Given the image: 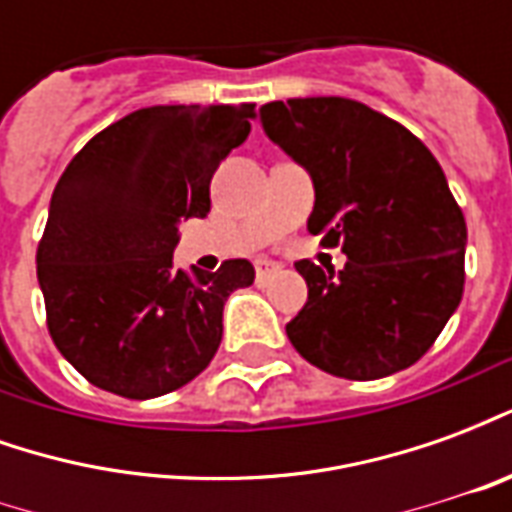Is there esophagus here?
<instances>
[{
  "instance_id": "esophagus-1",
  "label": "esophagus",
  "mask_w": 512,
  "mask_h": 512,
  "mask_svg": "<svg viewBox=\"0 0 512 512\" xmlns=\"http://www.w3.org/2000/svg\"><path fill=\"white\" fill-rule=\"evenodd\" d=\"M274 274H279L277 263H271V260H257V263H255V277H257V282H260V285H263V282H268V279L274 277Z\"/></svg>"
}]
</instances>
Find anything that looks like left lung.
<instances>
[{
    "mask_svg": "<svg viewBox=\"0 0 512 512\" xmlns=\"http://www.w3.org/2000/svg\"><path fill=\"white\" fill-rule=\"evenodd\" d=\"M260 120L315 183L307 230L348 255L337 277L296 263L310 293L288 340L310 365L351 381L406 370L463 296L466 222L439 161L408 128L351 98L271 101Z\"/></svg>",
    "mask_w": 512,
    "mask_h": 512,
    "instance_id": "1",
    "label": "left lung"
}]
</instances>
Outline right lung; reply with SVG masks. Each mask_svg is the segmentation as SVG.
Here are the masks:
<instances>
[{
	"label": "right lung",
	"mask_w": 512,
	"mask_h": 512,
	"mask_svg": "<svg viewBox=\"0 0 512 512\" xmlns=\"http://www.w3.org/2000/svg\"><path fill=\"white\" fill-rule=\"evenodd\" d=\"M255 104L147 106L73 156L38 244L46 323L90 384L131 400L167 395L211 365L227 296L249 260L172 263L178 222L211 211L219 161L249 136Z\"/></svg>",
	"instance_id": "right-lung-1"
}]
</instances>
